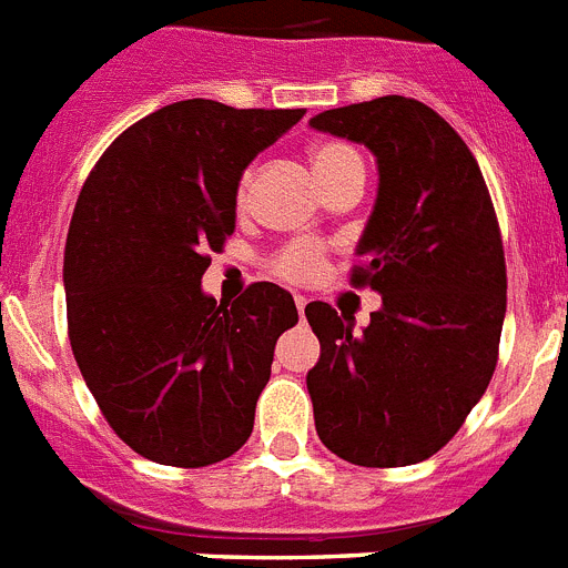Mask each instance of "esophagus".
I'll list each match as a JSON object with an SVG mask.
<instances>
[{
	"mask_svg": "<svg viewBox=\"0 0 568 568\" xmlns=\"http://www.w3.org/2000/svg\"><path fill=\"white\" fill-rule=\"evenodd\" d=\"M307 304H310V301L304 298V295H295V307H298L301 318H304V310H307Z\"/></svg>",
	"mask_w": 568,
	"mask_h": 568,
	"instance_id": "1",
	"label": "esophagus"
}]
</instances>
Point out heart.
Instances as JSON below:
<instances>
[{
    "mask_svg": "<svg viewBox=\"0 0 568 568\" xmlns=\"http://www.w3.org/2000/svg\"><path fill=\"white\" fill-rule=\"evenodd\" d=\"M353 162H361L358 153L341 142L318 144L313 153V168L315 173H318V179L321 175L335 173V170L346 168V164H353ZM244 187H247V182H241L239 195H244ZM318 264H321V250L318 244H313V241H295V244H290V247H284L278 255H275V273L284 275V278L290 281L313 278V275L318 273Z\"/></svg>",
    "mask_w": 568,
    "mask_h": 568,
    "instance_id": "obj_1",
    "label": "heart"
}]
</instances>
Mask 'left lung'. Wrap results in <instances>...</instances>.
I'll use <instances>...</instances> for the list:
<instances>
[{"label":"left lung","instance_id":"8db88e82","mask_svg":"<svg viewBox=\"0 0 568 568\" xmlns=\"http://www.w3.org/2000/svg\"><path fill=\"white\" fill-rule=\"evenodd\" d=\"M310 128L378 164L353 284L381 310L361 333L324 301L304 310L321 344L307 373L315 433L349 464H418L458 433L498 364L506 264L489 190L464 139L415 99L324 110Z\"/></svg>","mask_w":568,"mask_h":568}]
</instances>
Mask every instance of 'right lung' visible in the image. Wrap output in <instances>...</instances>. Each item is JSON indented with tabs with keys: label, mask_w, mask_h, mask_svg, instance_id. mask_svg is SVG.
I'll return each mask as SVG.
<instances>
[{
	"label": "right lung",
	"mask_w": 568,
	"mask_h": 568,
	"mask_svg": "<svg viewBox=\"0 0 568 568\" xmlns=\"http://www.w3.org/2000/svg\"><path fill=\"white\" fill-rule=\"evenodd\" d=\"M304 113L168 104L124 130L84 182L64 247L70 346L142 458L195 469L253 433L275 341L298 310L270 281L224 307L202 275L235 230L244 170Z\"/></svg>",
	"instance_id": "1"
}]
</instances>
